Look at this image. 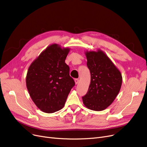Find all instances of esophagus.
I'll list each match as a JSON object with an SVG mask.
<instances>
[{"mask_svg":"<svg viewBox=\"0 0 147 147\" xmlns=\"http://www.w3.org/2000/svg\"><path fill=\"white\" fill-rule=\"evenodd\" d=\"M74 82H75V83L76 84H78L79 83V79H75Z\"/></svg>","mask_w":147,"mask_h":147,"instance_id":"34e87169","label":"esophagus"}]
</instances>
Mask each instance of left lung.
<instances>
[{
	"label": "left lung",
	"mask_w": 147,
	"mask_h": 147,
	"mask_svg": "<svg viewBox=\"0 0 147 147\" xmlns=\"http://www.w3.org/2000/svg\"><path fill=\"white\" fill-rule=\"evenodd\" d=\"M87 66L90 83L87 94L82 97L84 105L94 111H102L117 96L122 83L120 71L101 50L87 51Z\"/></svg>",
	"instance_id": "1"
}]
</instances>
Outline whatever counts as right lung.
Wrapping results in <instances>:
<instances>
[{
  "label": "right lung",
  "mask_w": 147,
  "mask_h": 147,
  "mask_svg": "<svg viewBox=\"0 0 147 147\" xmlns=\"http://www.w3.org/2000/svg\"><path fill=\"white\" fill-rule=\"evenodd\" d=\"M69 48L52 44L30 65L26 86L30 97L41 111L52 113L63 108L75 82L65 63Z\"/></svg>",
  "instance_id": "obj_1"
}]
</instances>
